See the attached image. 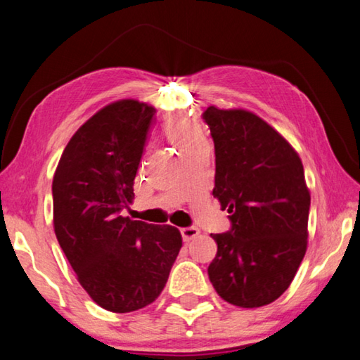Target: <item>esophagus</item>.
Wrapping results in <instances>:
<instances>
[{"instance_id": "obj_1", "label": "esophagus", "mask_w": 360, "mask_h": 360, "mask_svg": "<svg viewBox=\"0 0 360 360\" xmlns=\"http://www.w3.org/2000/svg\"><path fill=\"white\" fill-rule=\"evenodd\" d=\"M198 233H200V230L197 227H184V229H181L182 240H184L186 243L192 241L195 236H198Z\"/></svg>"}]
</instances>
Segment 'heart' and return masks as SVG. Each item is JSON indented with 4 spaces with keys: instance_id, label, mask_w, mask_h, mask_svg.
I'll return each mask as SVG.
<instances>
[{
    "instance_id": "b5f03b06",
    "label": "heart",
    "mask_w": 360,
    "mask_h": 360,
    "mask_svg": "<svg viewBox=\"0 0 360 360\" xmlns=\"http://www.w3.org/2000/svg\"><path fill=\"white\" fill-rule=\"evenodd\" d=\"M165 133L169 141L178 146L179 150L203 139L197 124L187 119H172L165 125Z\"/></svg>"
}]
</instances>
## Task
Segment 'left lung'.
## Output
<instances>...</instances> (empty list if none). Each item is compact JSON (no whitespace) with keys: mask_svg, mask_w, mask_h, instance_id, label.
<instances>
[{"mask_svg":"<svg viewBox=\"0 0 360 360\" xmlns=\"http://www.w3.org/2000/svg\"><path fill=\"white\" fill-rule=\"evenodd\" d=\"M216 154L212 195L231 227L211 235L217 254L210 281L225 302L259 308L289 288L307 252L309 192L300 157L245 109L203 112Z\"/></svg>","mask_w":360,"mask_h":360,"instance_id":"1","label":"left lung"}]
</instances>
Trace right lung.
<instances>
[{
	"label": "right lung",
	"instance_id": "right-lung-1",
	"mask_svg": "<svg viewBox=\"0 0 360 360\" xmlns=\"http://www.w3.org/2000/svg\"><path fill=\"white\" fill-rule=\"evenodd\" d=\"M154 115L136 100L100 109L66 144L52 182L60 248L92 300L112 313L154 302L182 246L176 227L122 216Z\"/></svg>",
	"mask_w": 360,
	"mask_h": 360
}]
</instances>
